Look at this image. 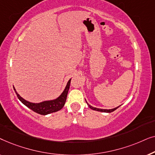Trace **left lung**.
Listing matches in <instances>:
<instances>
[{
	"instance_id": "left-lung-1",
	"label": "left lung",
	"mask_w": 155,
	"mask_h": 155,
	"mask_svg": "<svg viewBox=\"0 0 155 155\" xmlns=\"http://www.w3.org/2000/svg\"><path fill=\"white\" fill-rule=\"evenodd\" d=\"M86 102H87V101H86ZM87 105L89 106V107H90L91 109H93V110H94V111H97L106 112V113H111V112L115 111V110H116V109H118V107L114 108V109H98V108L93 107H92V106H90V104H88L87 102Z\"/></svg>"
}]
</instances>
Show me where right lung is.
Returning a JSON list of instances; mask_svg holds the SVG:
<instances>
[{"mask_svg":"<svg viewBox=\"0 0 155 155\" xmlns=\"http://www.w3.org/2000/svg\"><path fill=\"white\" fill-rule=\"evenodd\" d=\"M71 80L70 79L68 82L65 87V90H63L60 96L58 98L54 99V100H49V101H44L40 103H32L29 102V101L25 100L23 99L22 97L20 96V94L16 92L15 89L13 87L15 92L17 96H18V99L22 102L23 104H25L26 107H27L29 109L32 110L33 111L36 112V113L41 114V115H47L51 113H54V112H56L61 110L65 105V101H66L68 92V90L70 88V84H71Z\"/></svg>","mask_w":155,"mask_h":155,"instance_id":"1","label":"right lung"}]
</instances>
